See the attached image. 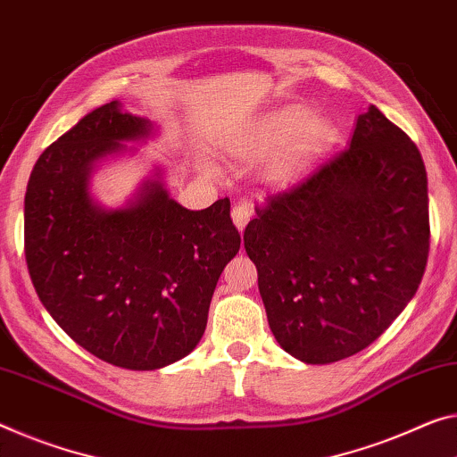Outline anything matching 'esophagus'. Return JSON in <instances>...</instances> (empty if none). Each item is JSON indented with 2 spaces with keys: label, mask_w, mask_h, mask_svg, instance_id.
Segmentation results:
<instances>
[{
  "label": "esophagus",
  "mask_w": 457,
  "mask_h": 457,
  "mask_svg": "<svg viewBox=\"0 0 457 457\" xmlns=\"http://www.w3.org/2000/svg\"><path fill=\"white\" fill-rule=\"evenodd\" d=\"M230 216H233V222H235V227L238 228V233H243L245 227H247L249 219H251V208L247 204H237L233 208V212H230Z\"/></svg>",
  "instance_id": "34e87169"
}]
</instances>
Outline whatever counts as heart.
Instances as JSON below:
<instances>
[{
  "instance_id": "heart-1",
  "label": "heart",
  "mask_w": 457,
  "mask_h": 457,
  "mask_svg": "<svg viewBox=\"0 0 457 457\" xmlns=\"http://www.w3.org/2000/svg\"><path fill=\"white\" fill-rule=\"evenodd\" d=\"M331 138L333 124L328 118L312 116L302 106H286L253 120L233 138L228 149L237 159L249 163L270 156L263 165V178L270 184H282L325 151Z\"/></svg>"
}]
</instances>
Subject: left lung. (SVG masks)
<instances>
[{
    "label": "left lung",
    "instance_id": "obj_1",
    "mask_svg": "<svg viewBox=\"0 0 457 457\" xmlns=\"http://www.w3.org/2000/svg\"><path fill=\"white\" fill-rule=\"evenodd\" d=\"M245 251L273 337L311 366L374 343L417 294L429 255L427 171L415 143L376 106L345 151L268 195Z\"/></svg>",
    "mask_w": 457,
    "mask_h": 457
}]
</instances>
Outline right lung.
<instances>
[{
    "label": "right lung",
    "instance_id": "add662e5",
    "mask_svg": "<svg viewBox=\"0 0 457 457\" xmlns=\"http://www.w3.org/2000/svg\"><path fill=\"white\" fill-rule=\"evenodd\" d=\"M157 135L149 118L104 104L42 153L24 200L26 263L48 314L91 355L135 371L192 353L241 247L228 198L187 210L159 165L122 206L96 198L91 175Z\"/></svg>",
    "mask_w": 457,
    "mask_h": 457
}]
</instances>
